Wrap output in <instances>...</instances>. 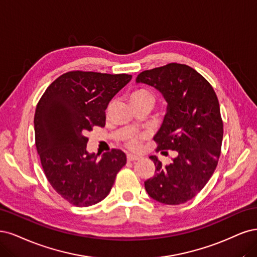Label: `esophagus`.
Segmentation results:
<instances>
[{"instance_id":"esophagus-1","label":"esophagus","mask_w":257,"mask_h":257,"mask_svg":"<svg viewBox=\"0 0 257 257\" xmlns=\"http://www.w3.org/2000/svg\"><path fill=\"white\" fill-rule=\"evenodd\" d=\"M140 159H141V157H139V156H135V155H131V154L127 155V160L130 161V162H135V161H138Z\"/></svg>"}]
</instances>
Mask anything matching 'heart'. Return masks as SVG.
<instances>
[{"instance_id": "1", "label": "heart", "mask_w": 257, "mask_h": 257, "mask_svg": "<svg viewBox=\"0 0 257 257\" xmlns=\"http://www.w3.org/2000/svg\"><path fill=\"white\" fill-rule=\"evenodd\" d=\"M140 99H152L153 101H155V96L152 92L144 88H140L135 90L134 93L131 94V101L135 100H140ZM146 136H130L126 139L125 144L128 148H130L131 151H140L142 148L143 145V140L145 139Z\"/></svg>"}]
</instances>
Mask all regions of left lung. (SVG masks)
<instances>
[{"label": "left lung", "mask_w": 257, "mask_h": 257, "mask_svg": "<svg viewBox=\"0 0 257 257\" xmlns=\"http://www.w3.org/2000/svg\"><path fill=\"white\" fill-rule=\"evenodd\" d=\"M137 82L154 86L168 101V113L154 138L156 152L178 154L169 164L150 157L156 170L144 183L146 191L162 204L186 203L208 183L221 155L223 121L216 92L202 74L178 63L144 70Z\"/></svg>", "instance_id": "1"}]
</instances>
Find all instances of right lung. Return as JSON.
<instances>
[{
  "label": "right lung",
  "instance_id": "obj_1",
  "mask_svg": "<svg viewBox=\"0 0 257 257\" xmlns=\"http://www.w3.org/2000/svg\"><path fill=\"white\" fill-rule=\"evenodd\" d=\"M131 78L72 70L55 79L39 99L34 126L41 167L57 194L73 206L101 202L126 164L120 150L104 153L100 160L88 154L86 134L104 126L107 105Z\"/></svg>",
  "mask_w": 257,
  "mask_h": 257
}]
</instances>
